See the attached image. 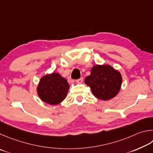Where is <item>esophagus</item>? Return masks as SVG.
Listing matches in <instances>:
<instances>
[{"label": "esophagus", "instance_id": "obj_1", "mask_svg": "<svg viewBox=\"0 0 153 153\" xmlns=\"http://www.w3.org/2000/svg\"><path fill=\"white\" fill-rule=\"evenodd\" d=\"M82 81H83V78H82V77H81V78H80L78 80H76V82H78V83H81V82H82Z\"/></svg>", "mask_w": 153, "mask_h": 153}]
</instances>
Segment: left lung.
I'll return each instance as SVG.
<instances>
[{
  "mask_svg": "<svg viewBox=\"0 0 153 153\" xmlns=\"http://www.w3.org/2000/svg\"><path fill=\"white\" fill-rule=\"evenodd\" d=\"M122 76L118 71L109 65H95L91 74L85 80L93 94L101 100H109L120 91Z\"/></svg>",
  "mask_w": 153,
  "mask_h": 153,
  "instance_id": "obj_1",
  "label": "left lung"
}]
</instances>
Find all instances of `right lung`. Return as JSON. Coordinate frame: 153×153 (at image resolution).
Wrapping results in <instances>:
<instances>
[{
    "mask_svg": "<svg viewBox=\"0 0 153 153\" xmlns=\"http://www.w3.org/2000/svg\"><path fill=\"white\" fill-rule=\"evenodd\" d=\"M69 87L66 79L58 73H52L40 80L37 93L44 102L57 105L66 98Z\"/></svg>",
    "mask_w": 153,
    "mask_h": 153,
    "instance_id": "obj_1",
    "label": "right lung"
}]
</instances>
